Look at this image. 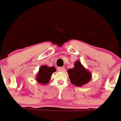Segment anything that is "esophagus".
<instances>
[{"instance_id":"esophagus-1","label":"esophagus","mask_w":121,"mask_h":121,"mask_svg":"<svg viewBox=\"0 0 121 121\" xmlns=\"http://www.w3.org/2000/svg\"><path fill=\"white\" fill-rule=\"evenodd\" d=\"M58 71L60 72H64L65 71V68H63V67H60V68H58Z\"/></svg>"}]
</instances>
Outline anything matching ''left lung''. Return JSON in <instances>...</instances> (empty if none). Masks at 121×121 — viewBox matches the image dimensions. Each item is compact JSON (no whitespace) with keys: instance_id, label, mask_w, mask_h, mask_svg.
<instances>
[{"instance_id":"8db88e82","label":"left lung","mask_w":121,"mask_h":121,"mask_svg":"<svg viewBox=\"0 0 121 121\" xmlns=\"http://www.w3.org/2000/svg\"><path fill=\"white\" fill-rule=\"evenodd\" d=\"M67 72L71 83L77 86H83L92 79L91 72L85 68L79 60L76 61L73 68L68 69Z\"/></svg>"}]
</instances>
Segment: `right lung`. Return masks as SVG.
I'll use <instances>...</instances> for the list:
<instances>
[{
    "label": "right lung",
    "instance_id": "1",
    "mask_svg": "<svg viewBox=\"0 0 121 121\" xmlns=\"http://www.w3.org/2000/svg\"><path fill=\"white\" fill-rule=\"evenodd\" d=\"M56 72L55 66H49L43 65L39 68V71L36 76V80L41 85H46L49 83L52 74Z\"/></svg>",
    "mask_w": 121,
    "mask_h": 121
}]
</instances>
